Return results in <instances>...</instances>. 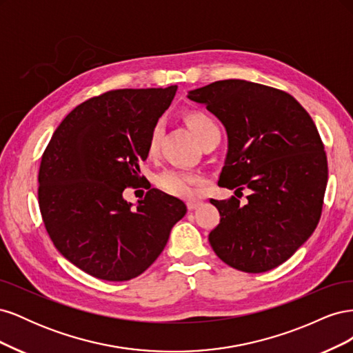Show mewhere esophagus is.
Returning a JSON list of instances; mask_svg holds the SVG:
<instances>
[{"label":"esophagus","mask_w":353,"mask_h":353,"mask_svg":"<svg viewBox=\"0 0 353 353\" xmlns=\"http://www.w3.org/2000/svg\"><path fill=\"white\" fill-rule=\"evenodd\" d=\"M200 205H201V201H200V200H188V201H187V208H188V210H196Z\"/></svg>","instance_id":"1"}]
</instances>
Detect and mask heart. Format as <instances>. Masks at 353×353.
<instances>
[{"label":"heart","instance_id":"obj_1","mask_svg":"<svg viewBox=\"0 0 353 353\" xmlns=\"http://www.w3.org/2000/svg\"><path fill=\"white\" fill-rule=\"evenodd\" d=\"M185 121L197 140L203 134L212 130V128H216L215 122H213L208 114L200 112L187 113ZM160 137H162V123H156L152 128L147 141V152L150 154H153L157 150ZM156 184L169 194L191 199L196 196V185L200 184V176L183 172V170H166V172L157 175Z\"/></svg>","mask_w":353,"mask_h":353}]
</instances>
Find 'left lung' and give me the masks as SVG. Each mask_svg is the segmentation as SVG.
<instances>
[{
    "instance_id": "8db88e82",
    "label": "left lung",
    "mask_w": 353,
    "mask_h": 353,
    "mask_svg": "<svg viewBox=\"0 0 353 353\" xmlns=\"http://www.w3.org/2000/svg\"><path fill=\"white\" fill-rule=\"evenodd\" d=\"M187 97L225 126L228 152L219 187L241 193L210 199L221 215L209 243L243 272H265L292 258L312 236L328 179L327 156L312 117L290 94L243 79L218 81Z\"/></svg>"
}]
</instances>
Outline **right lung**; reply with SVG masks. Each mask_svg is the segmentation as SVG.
<instances>
[{
	"label": "right lung",
	"mask_w": 353,
	"mask_h": 353,
	"mask_svg": "<svg viewBox=\"0 0 353 353\" xmlns=\"http://www.w3.org/2000/svg\"><path fill=\"white\" fill-rule=\"evenodd\" d=\"M176 87L114 90L74 108L41 159L38 200L56 249L79 270L104 281L143 274L163 252L187 206L152 188L137 209L123 199L141 183L152 128Z\"/></svg>",
	"instance_id": "add662e5"
}]
</instances>
